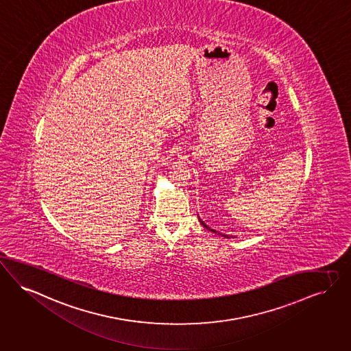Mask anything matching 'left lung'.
I'll return each mask as SVG.
<instances>
[{
  "instance_id": "8db88e82",
  "label": "left lung",
  "mask_w": 351,
  "mask_h": 351,
  "mask_svg": "<svg viewBox=\"0 0 351 351\" xmlns=\"http://www.w3.org/2000/svg\"><path fill=\"white\" fill-rule=\"evenodd\" d=\"M199 220H200V223H202V226H203V227L206 228V229H209V230H210V232H213V233H216V230H213V229H210L208 226H206V224H204V221H203L202 219H199ZM223 236H224V237H228L226 234H223Z\"/></svg>"
}]
</instances>
